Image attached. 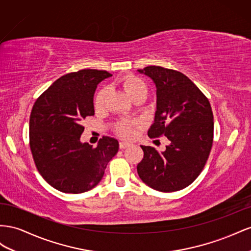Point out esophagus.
<instances>
[{"instance_id": "esophagus-1", "label": "esophagus", "mask_w": 251, "mask_h": 251, "mask_svg": "<svg viewBox=\"0 0 251 251\" xmlns=\"http://www.w3.org/2000/svg\"><path fill=\"white\" fill-rule=\"evenodd\" d=\"M130 145H131L130 143H127V142H124V141L120 142V148H121V149H125V148H127V147H129Z\"/></svg>"}]
</instances>
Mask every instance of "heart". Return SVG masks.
Returning a JSON list of instances; mask_svg holds the SVG:
<instances>
[{"instance_id":"heart-1","label":"heart","mask_w":251,"mask_h":251,"mask_svg":"<svg viewBox=\"0 0 251 251\" xmlns=\"http://www.w3.org/2000/svg\"><path fill=\"white\" fill-rule=\"evenodd\" d=\"M122 87H123L125 94L132 99L135 95L141 94V92H146L147 87L146 84L143 82L140 77L134 76L132 75H127L121 78L120 81ZM107 95H108V90L107 88H102L98 91V94L95 97L94 105L97 110H101L104 108L105 102L107 99ZM117 132L121 134L122 137L125 138H131L133 135V129L131 124L128 123H119L117 125Z\"/></svg>"}]
</instances>
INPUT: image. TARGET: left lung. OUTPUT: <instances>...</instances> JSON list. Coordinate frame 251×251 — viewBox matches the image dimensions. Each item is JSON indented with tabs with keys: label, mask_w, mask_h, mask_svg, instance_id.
<instances>
[{
	"label": "left lung",
	"mask_w": 251,
	"mask_h": 251,
	"mask_svg": "<svg viewBox=\"0 0 251 251\" xmlns=\"http://www.w3.org/2000/svg\"><path fill=\"white\" fill-rule=\"evenodd\" d=\"M156 87V111L149 138L165 135V151L141 146L144 157L137 169L141 180L162 192L189 186L202 173L213 142V114L208 99L180 71L161 66L138 70Z\"/></svg>",
	"instance_id": "1"
}]
</instances>
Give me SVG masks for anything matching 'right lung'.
<instances>
[{
  "label": "right lung",
  "instance_id": "add662e5",
  "mask_svg": "<svg viewBox=\"0 0 251 251\" xmlns=\"http://www.w3.org/2000/svg\"><path fill=\"white\" fill-rule=\"evenodd\" d=\"M112 75L83 69L52 83L35 101L29 120V144L35 166L56 190L82 193L97 186L119 142L103 137L97 147L81 143L82 122L95 114L94 95L100 82Z\"/></svg>",
  "mask_w": 251,
  "mask_h": 251
}]
</instances>
